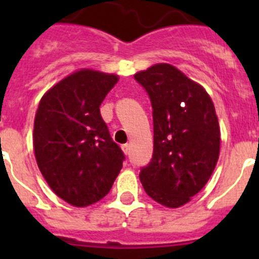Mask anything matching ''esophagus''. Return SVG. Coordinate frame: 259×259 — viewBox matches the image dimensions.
I'll return each mask as SVG.
<instances>
[{"label":"esophagus","mask_w":259,"mask_h":259,"mask_svg":"<svg viewBox=\"0 0 259 259\" xmlns=\"http://www.w3.org/2000/svg\"><path fill=\"white\" fill-rule=\"evenodd\" d=\"M122 150L124 152V154H128V153H130V145H128V144H124V145L122 146Z\"/></svg>","instance_id":"1"}]
</instances>
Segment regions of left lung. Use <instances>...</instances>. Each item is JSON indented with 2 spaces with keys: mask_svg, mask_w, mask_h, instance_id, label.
<instances>
[{
  "mask_svg": "<svg viewBox=\"0 0 259 259\" xmlns=\"http://www.w3.org/2000/svg\"><path fill=\"white\" fill-rule=\"evenodd\" d=\"M135 79L153 107L154 145L150 163L140 171L146 194L176 209L209 182L221 152V128L209 93L179 68L157 63Z\"/></svg>",
  "mask_w": 259,
  "mask_h": 259,
  "instance_id": "left-lung-1",
  "label": "left lung"
}]
</instances>
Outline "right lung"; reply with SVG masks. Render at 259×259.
Masks as SVG:
<instances>
[{
    "instance_id": "obj_1",
    "label": "right lung",
    "mask_w": 259,
    "mask_h": 259,
    "mask_svg": "<svg viewBox=\"0 0 259 259\" xmlns=\"http://www.w3.org/2000/svg\"><path fill=\"white\" fill-rule=\"evenodd\" d=\"M119 76L81 68L41 97L33 123L37 166L54 193L76 207L104 198L124 154L111 140L100 106Z\"/></svg>"
}]
</instances>
